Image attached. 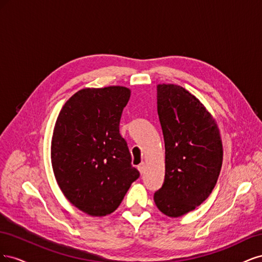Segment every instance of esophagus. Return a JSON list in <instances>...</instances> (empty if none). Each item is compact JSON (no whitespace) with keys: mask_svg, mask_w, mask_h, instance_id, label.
Returning a JSON list of instances; mask_svg holds the SVG:
<instances>
[{"mask_svg":"<svg viewBox=\"0 0 262 262\" xmlns=\"http://www.w3.org/2000/svg\"><path fill=\"white\" fill-rule=\"evenodd\" d=\"M138 169L141 173L144 172V169H145V163H141L139 166H138Z\"/></svg>","mask_w":262,"mask_h":262,"instance_id":"1","label":"esophagus"}]
</instances>
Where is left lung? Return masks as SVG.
Here are the masks:
<instances>
[{
    "mask_svg": "<svg viewBox=\"0 0 262 262\" xmlns=\"http://www.w3.org/2000/svg\"><path fill=\"white\" fill-rule=\"evenodd\" d=\"M157 113L165 141V181L154 201L165 215L179 217L211 194L223 145L215 119L184 87L158 84Z\"/></svg>",
    "mask_w": 262,
    "mask_h": 262,
    "instance_id": "obj_1",
    "label": "left lung"
}]
</instances>
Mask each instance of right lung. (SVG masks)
<instances>
[{"mask_svg": "<svg viewBox=\"0 0 262 262\" xmlns=\"http://www.w3.org/2000/svg\"><path fill=\"white\" fill-rule=\"evenodd\" d=\"M131 91L83 89L62 107L53 129L51 163L58 185L74 207L92 216L116 211L140 172L119 133Z\"/></svg>", "mask_w": 262, "mask_h": 262, "instance_id": "1", "label": "right lung"}]
</instances>
